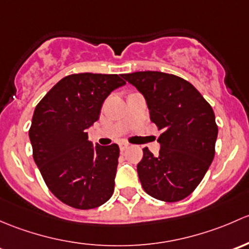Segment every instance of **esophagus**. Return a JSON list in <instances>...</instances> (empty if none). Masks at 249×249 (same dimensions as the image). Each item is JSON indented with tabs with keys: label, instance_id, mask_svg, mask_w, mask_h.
I'll list each match as a JSON object with an SVG mask.
<instances>
[{
	"label": "esophagus",
	"instance_id": "esophagus-1",
	"mask_svg": "<svg viewBox=\"0 0 249 249\" xmlns=\"http://www.w3.org/2000/svg\"><path fill=\"white\" fill-rule=\"evenodd\" d=\"M128 147H129V145L127 142H120V150L121 151H125Z\"/></svg>",
	"mask_w": 249,
	"mask_h": 249
}]
</instances>
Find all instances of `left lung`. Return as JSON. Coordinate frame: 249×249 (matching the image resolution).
<instances>
[{
  "label": "left lung",
  "instance_id": "1",
  "mask_svg": "<svg viewBox=\"0 0 249 249\" xmlns=\"http://www.w3.org/2000/svg\"><path fill=\"white\" fill-rule=\"evenodd\" d=\"M122 78L145 98L150 119L162 129L160 155L147 147L137 166L148 196L178 201L198 187L214 157L218 127L211 106L191 83L162 71H135Z\"/></svg>",
  "mask_w": 249,
  "mask_h": 249
}]
</instances>
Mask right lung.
Returning a JSON list of instances; mask_svg holds the SVG:
<instances>
[{
	"label": "right lung",
	"instance_id": "1",
	"mask_svg": "<svg viewBox=\"0 0 249 249\" xmlns=\"http://www.w3.org/2000/svg\"><path fill=\"white\" fill-rule=\"evenodd\" d=\"M124 84L117 74H71L33 112V160L51 193L74 209L98 207L114 193L119 146H93L87 129L99 119L107 97Z\"/></svg>",
	"mask_w": 249,
	"mask_h": 249
}]
</instances>
